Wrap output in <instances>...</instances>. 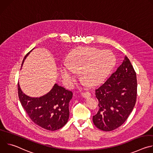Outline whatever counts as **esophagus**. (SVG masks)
<instances>
[{"instance_id": "1", "label": "esophagus", "mask_w": 153, "mask_h": 153, "mask_svg": "<svg viewBox=\"0 0 153 153\" xmlns=\"http://www.w3.org/2000/svg\"><path fill=\"white\" fill-rule=\"evenodd\" d=\"M82 96L83 97H88L91 96V93L90 92H83L82 93Z\"/></svg>"}]
</instances>
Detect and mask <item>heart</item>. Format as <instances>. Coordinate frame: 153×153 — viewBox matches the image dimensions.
Segmentation results:
<instances>
[{"label": "heart", "instance_id": "b5f03b06", "mask_svg": "<svg viewBox=\"0 0 153 153\" xmlns=\"http://www.w3.org/2000/svg\"><path fill=\"white\" fill-rule=\"evenodd\" d=\"M114 54L109 50L84 48L73 51L67 58V65L60 67L62 77L72 83L74 72H82V79L88 85H95L111 71L116 63Z\"/></svg>", "mask_w": 153, "mask_h": 153}]
</instances>
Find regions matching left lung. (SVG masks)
Listing matches in <instances>:
<instances>
[{
  "label": "left lung",
  "instance_id": "obj_1",
  "mask_svg": "<svg viewBox=\"0 0 153 153\" xmlns=\"http://www.w3.org/2000/svg\"><path fill=\"white\" fill-rule=\"evenodd\" d=\"M137 87L136 73L125 56L117 70L96 90L99 109L93 117L94 125L105 131L121 126L134 107Z\"/></svg>",
  "mask_w": 153,
  "mask_h": 153
}]
</instances>
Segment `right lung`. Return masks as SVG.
Masks as SVG:
<instances>
[{
  "label": "right lung",
  "instance_id": "add662e5",
  "mask_svg": "<svg viewBox=\"0 0 153 153\" xmlns=\"http://www.w3.org/2000/svg\"><path fill=\"white\" fill-rule=\"evenodd\" d=\"M31 51L25 56L22 65ZM17 88L21 105L34 123L45 129L55 131L67 123L70 115L69 103L73 97L71 91L56 83L47 94L34 98L22 91L19 83Z\"/></svg>",
  "mask_w": 153,
  "mask_h": 153
}]
</instances>
